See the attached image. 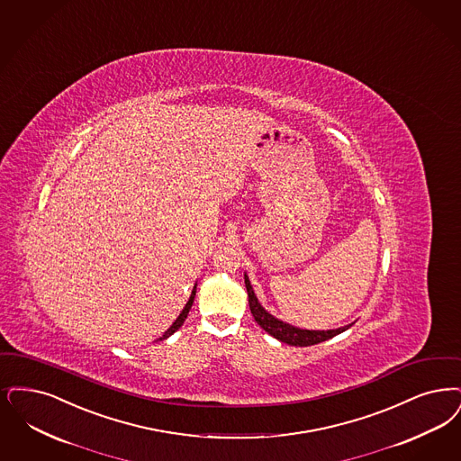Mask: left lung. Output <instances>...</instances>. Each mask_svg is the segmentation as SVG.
I'll list each match as a JSON object with an SVG mask.
<instances>
[{
    "instance_id": "left-lung-1",
    "label": "left lung",
    "mask_w": 461,
    "mask_h": 461,
    "mask_svg": "<svg viewBox=\"0 0 461 461\" xmlns=\"http://www.w3.org/2000/svg\"><path fill=\"white\" fill-rule=\"evenodd\" d=\"M245 286H247V294H249V305H250V312L254 315L256 322L266 332H269L271 336H275L279 341L288 343L292 347H312L317 343H322L326 339H330L332 336L339 334V332L347 331L350 326L339 328V330H330V331H309V330H298L295 326H290L283 321H279L276 317H273L271 313L266 312L264 307L258 303V296L252 290V285L249 281V277L245 275Z\"/></svg>"
}]
</instances>
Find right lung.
<instances>
[{"mask_svg":"<svg viewBox=\"0 0 461 461\" xmlns=\"http://www.w3.org/2000/svg\"><path fill=\"white\" fill-rule=\"evenodd\" d=\"M195 288H197V285L194 286V290H192V295H190V298H188V302H186V305L184 307V311H182V313L176 317V321L171 324V328L167 330V331L159 338V339H166L167 336H171L173 332L178 331L180 330V326L184 324L185 319H186V315H188V311H190V307H192V303H194V298H195Z\"/></svg>","mask_w":461,"mask_h":461,"instance_id":"obj_1","label":"right lung"}]
</instances>
